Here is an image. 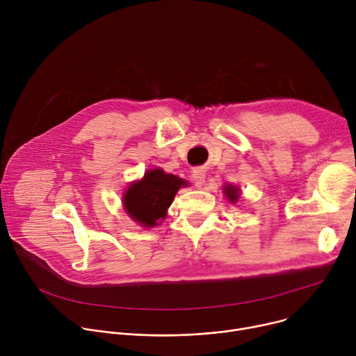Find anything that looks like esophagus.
I'll return each instance as SVG.
<instances>
[{"label":"esophagus","mask_w":356,"mask_h":356,"mask_svg":"<svg viewBox=\"0 0 356 356\" xmlns=\"http://www.w3.org/2000/svg\"><path fill=\"white\" fill-rule=\"evenodd\" d=\"M193 179H194V183L195 186H202L204 184V180H206V172L202 170L201 168H197V169H193Z\"/></svg>","instance_id":"obj_1"}]
</instances>
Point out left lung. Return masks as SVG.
Segmentation results:
<instances>
[{
  "label": "left lung",
  "instance_id": "8db88e82",
  "mask_svg": "<svg viewBox=\"0 0 356 356\" xmlns=\"http://www.w3.org/2000/svg\"><path fill=\"white\" fill-rule=\"evenodd\" d=\"M224 193L228 197V200H231L232 202H235L238 200V188L234 186H225L224 187Z\"/></svg>",
  "mask_w": 356,
  "mask_h": 356
}]
</instances>
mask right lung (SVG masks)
I'll return each instance as SVG.
<instances>
[{"mask_svg": "<svg viewBox=\"0 0 356 356\" xmlns=\"http://www.w3.org/2000/svg\"><path fill=\"white\" fill-rule=\"evenodd\" d=\"M181 186L187 183L162 169H152L132 183L124 194V206L131 218L145 227H155L166 217V210Z\"/></svg>", "mask_w": 356, "mask_h": 356, "instance_id": "1", "label": "right lung"}]
</instances>
